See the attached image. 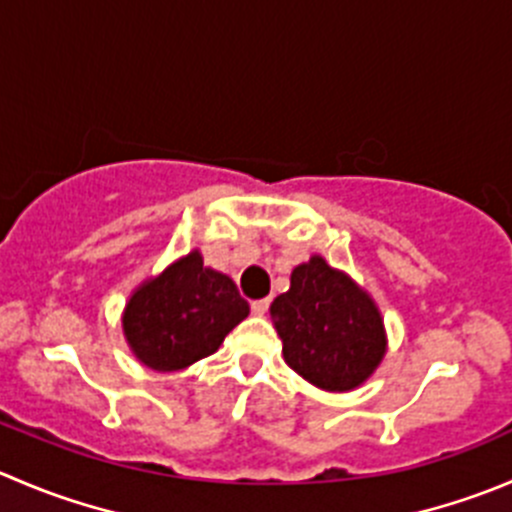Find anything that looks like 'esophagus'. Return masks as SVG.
Wrapping results in <instances>:
<instances>
[{
    "label": "esophagus",
    "mask_w": 512,
    "mask_h": 512,
    "mask_svg": "<svg viewBox=\"0 0 512 512\" xmlns=\"http://www.w3.org/2000/svg\"><path fill=\"white\" fill-rule=\"evenodd\" d=\"M250 307H252V312H255V315H265V312L270 310V297H262V300H255Z\"/></svg>",
    "instance_id": "34e87169"
}]
</instances>
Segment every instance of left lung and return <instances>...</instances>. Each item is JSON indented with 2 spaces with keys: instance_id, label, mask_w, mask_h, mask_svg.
Wrapping results in <instances>:
<instances>
[{
  "instance_id": "1",
  "label": "left lung",
  "mask_w": 512,
  "mask_h": 512,
  "mask_svg": "<svg viewBox=\"0 0 512 512\" xmlns=\"http://www.w3.org/2000/svg\"><path fill=\"white\" fill-rule=\"evenodd\" d=\"M270 310L285 362L322 390L357 388L385 355L375 302L322 257L292 270Z\"/></svg>"
}]
</instances>
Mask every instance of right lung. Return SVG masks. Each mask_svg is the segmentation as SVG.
Wrapping results in <instances>:
<instances>
[{"instance_id": "right-lung-1", "label": "right lung", "mask_w": 512, "mask_h": 512, "mask_svg": "<svg viewBox=\"0 0 512 512\" xmlns=\"http://www.w3.org/2000/svg\"><path fill=\"white\" fill-rule=\"evenodd\" d=\"M247 312L235 282L192 252L142 285L122 322L135 355L152 370L170 372L212 355Z\"/></svg>"}]
</instances>
